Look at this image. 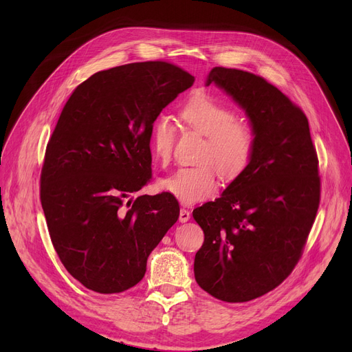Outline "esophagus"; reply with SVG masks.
<instances>
[{
    "label": "esophagus",
    "instance_id": "esophagus-1",
    "mask_svg": "<svg viewBox=\"0 0 352 352\" xmlns=\"http://www.w3.org/2000/svg\"><path fill=\"white\" fill-rule=\"evenodd\" d=\"M190 218H191V212L186 208H181V211H179V221H181V223H187Z\"/></svg>",
    "mask_w": 352,
    "mask_h": 352
}]
</instances>
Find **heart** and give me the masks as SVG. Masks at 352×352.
<instances>
[{
	"label": "heart",
	"mask_w": 352,
	"mask_h": 352,
	"mask_svg": "<svg viewBox=\"0 0 352 352\" xmlns=\"http://www.w3.org/2000/svg\"><path fill=\"white\" fill-rule=\"evenodd\" d=\"M179 118L187 126L206 135L198 165H182L161 179L160 187L182 204H195L215 194L218 178L213 166L227 179L241 174L251 160L255 133L252 125L236 118L232 107L212 96L195 94L182 104ZM177 128L171 117L160 116L151 126L154 155L166 162L173 154Z\"/></svg>",
	"instance_id": "heart-1"
}]
</instances>
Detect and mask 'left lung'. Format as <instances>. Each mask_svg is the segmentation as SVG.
<instances>
[{
    "instance_id": "1",
    "label": "left lung",
    "mask_w": 352,
    "mask_h": 352,
    "mask_svg": "<svg viewBox=\"0 0 352 352\" xmlns=\"http://www.w3.org/2000/svg\"><path fill=\"white\" fill-rule=\"evenodd\" d=\"M206 84L245 111L255 145L219 198L192 211L204 231L195 281L221 301L245 302L278 287L297 265L320 206L318 158L305 114L263 77L215 67Z\"/></svg>"
}]
</instances>
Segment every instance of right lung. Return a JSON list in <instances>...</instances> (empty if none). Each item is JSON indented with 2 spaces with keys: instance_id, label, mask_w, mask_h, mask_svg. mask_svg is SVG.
<instances>
[{
  "instance_id": "obj_1",
  "label": "right lung",
  "mask_w": 352,
  "mask_h": 352,
  "mask_svg": "<svg viewBox=\"0 0 352 352\" xmlns=\"http://www.w3.org/2000/svg\"><path fill=\"white\" fill-rule=\"evenodd\" d=\"M194 77L146 61L96 72L71 94L48 141L41 206L67 271L100 294L138 284L148 255L178 219L168 192L141 195L151 178V126Z\"/></svg>"
}]
</instances>
